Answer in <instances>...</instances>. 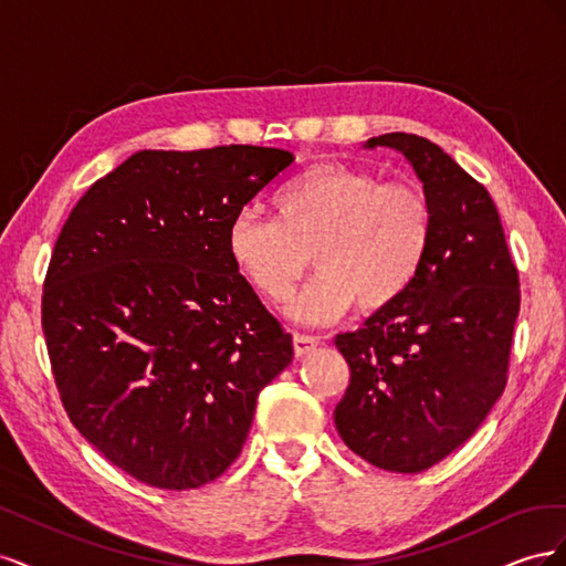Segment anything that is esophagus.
<instances>
[{"label": "esophagus", "instance_id": "1", "mask_svg": "<svg viewBox=\"0 0 566 566\" xmlns=\"http://www.w3.org/2000/svg\"><path fill=\"white\" fill-rule=\"evenodd\" d=\"M318 342L321 339L314 337V335H304V333H295L293 335V347H295L297 356H304V354H310L312 349H316Z\"/></svg>", "mask_w": 566, "mask_h": 566}]
</instances>
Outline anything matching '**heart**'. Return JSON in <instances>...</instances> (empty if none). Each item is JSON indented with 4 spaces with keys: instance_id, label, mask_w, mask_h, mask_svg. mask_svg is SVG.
Instances as JSON below:
<instances>
[{
    "instance_id": "b5f03b06",
    "label": "heart",
    "mask_w": 566,
    "mask_h": 566,
    "mask_svg": "<svg viewBox=\"0 0 566 566\" xmlns=\"http://www.w3.org/2000/svg\"><path fill=\"white\" fill-rule=\"evenodd\" d=\"M276 217L238 210L227 248L235 271L266 302H281L310 264L318 271L287 302L300 321H333L358 304L382 312L420 276L434 210L418 184H382L366 169L325 163L287 181Z\"/></svg>"
}]
</instances>
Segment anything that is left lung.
Segmentation results:
<instances>
[{
	"mask_svg": "<svg viewBox=\"0 0 566 566\" xmlns=\"http://www.w3.org/2000/svg\"><path fill=\"white\" fill-rule=\"evenodd\" d=\"M413 165L434 238L408 293L335 347L349 387L335 406L347 447L387 472H422L465 443L505 389L520 273L486 188L418 134L375 136Z\"/></svg>",
	"mask_w": 566,
	"mask_h": 566,
	"instance_id": "1",
	"label": "left lung"
}]
</instances>
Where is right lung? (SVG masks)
I'll use <instances>...</instances> for the list:
<instances>
[{"mask_svg":"<svg viewBox=\"0 0 566 566\" xmlns=\"http://www.w3.org/2000/svg\"><path fill=\"white\" fill-rule=\"evenodd\" d=\"M281 148L139 150L90 186L46 269L42 331L67 418L139 482L227 472L293 337L235 271L238 210L293 165Z\"/></svg>","mask_w":566,"mask_h":566,"instance_id":"obj_1","label":"right lung"}]
</instances>
